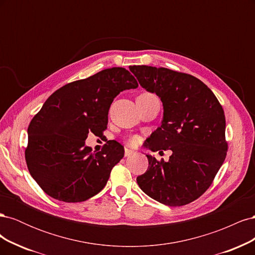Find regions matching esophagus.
<instances>
[{"mask_svg":"<svg viewBox=\"0 0 255 255\" xmlns=\"http://www.w3.org/2000/svg\"><path fill=\"white\" fill-rule=\"evenodd\" d=\"M132 154H134V151H133V150H129V149H126V150H125V156H126V157L130 156V155H132Z\"/></svg>","mask_w":255,"mask_h":255,"instance_id":"34e87169","label":"esophagus"}]
</instances>
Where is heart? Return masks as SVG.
<instances>
[{"label":"heart","instance_id":"1","mask_svg":"<svg viewBox=\"0 0 255 255\" xmlns=\"http://www.w3.org/2000/svg\"><path fill=\"white\" fill-rule=\"evenodd\" d=\"M141 96H152V95H150V94H143V95H141ZM137 141H138L137 137H132V138H129L128 142L129 144H135Z\"/></svg>","mask_w":255,"mask_h":255}]
</instances>
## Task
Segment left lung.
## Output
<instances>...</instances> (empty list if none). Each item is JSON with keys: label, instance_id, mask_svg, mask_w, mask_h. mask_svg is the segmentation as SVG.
<instances>
[{"label": "left lung", "instance_id": "1", "mask_svg": "<svg viewBox=\"0 0 255 255\" xmlns=\"http://www.w3.org/2000/svg\"><path fill=\"white\" fill-rule=\"evenodd\" d=\"M146 91L163 102L161 126L146 139L155 152L171 150L168 161L145 154L149 167L137 176L144 194L168 206L195 201L211 186L227 156L226 117L206 85L186 73L151 66H130Z\"/></svg>", "mask_w": 255, "mask_h": 255}]
</instances>
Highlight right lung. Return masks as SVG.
<instances>
[{
    "label": "right lung",
    "instance_id": "obj_1",
    "mask_svg": "<svg viewBox=\"0 0 255 255\" xmlns=\"http://www.w3.org/2000/svg\"><path fill=\"white\" fill-rule=\"evenodd\" d=\"M137 87L127 69L115 67L69 83L48 98L29 123L25 149L28 171L45 194L71 203L104 188L125 148L107 142L96 153L85 140L90 132L100 135L107 128L114 99Z\"/></svg>",
    "mask_w": 255,
    "mask_h": 255
}]
</instances>
